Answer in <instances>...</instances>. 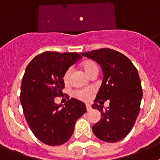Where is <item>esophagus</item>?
<instances>
[{
  "instance_id": "1",
  "label": "esophagus",
  "mask_w": 160,
  "mask_h": 160,
  "mask_svg": "<svg viewBox=\"0 0 160 160\" xmlns=\"http://www.w3.org/2000/svg\"><path fill=\"white\" fill-rule=\"evenodd\" d=\"M86 107H87V111H91V106H90V104H87V105H86Z\"/></svg>"
}]
</instances>
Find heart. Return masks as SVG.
I'll return each mask as SVG.
<instances>
[{
  "label": "heart",
  "mask_w": 160,
  "mask_h": 160,
  "mask_svg": "<svg viewBox=\"0 0 160 160\" xmlns=\"http://www.w3.org/2000/svg\"><path fill=\"white\" fill-rule=\"evenodd\" d=\"M83 70H85V72L88 74L89 76L93 73V72L96 71V70H98V68L97 64H96L93 61H87V62H85L82 64ZM71 68H69L68 70H66V72L63 74V82H64L66 84L69 83L70 82V73H71ZM93 93H94V90L91 88H85V89H81V90H77L74 91V96L77 97L79 99L83 100V101H88L90 100V98L92 97Z\"/></svg>",
  "instance_id": "heart-1"
}]
</instances>
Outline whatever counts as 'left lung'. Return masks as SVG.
I'll return each mask as SVG.
<instances>
[{
  "label": "left lung",
  "instance_id": "1",
  "mask_svg": "<svg viewBox=\"0 0 160 160\" xmlns=\"http://www.w3.org/2000/svg\"><path fill=\"white\" fill-rule=\"evenodd\" d=\"M82 55L98 63L104 75L92 105L102 118L93 126V132L102 141L118 142L129 134L140 111L142 90L137 69L125 55L108 48ZM108 99L110 106L106 110L97 103Z\"/></svg>",
  "mask_w": 160,
  "mask_h": 160
}]
</instances>
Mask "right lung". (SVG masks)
Wrapping results in <instances>:
<instances>
[{
	"mask_svg": "<svg viewBox=\"0 0 160 160\" xmlns=\"http://www.w3.org/2000/svg\"><path fill=\"white\" fill-rule=\"evenodd\" d=\"M81 54L49 51L38 54L22 78L20 101L25 118L33 135L49 146L67 142L77 120L87 111L84 103L73 98L65 106L54 102L65 87L63 74L82 58Z\"/></svg>",
	"mask_w": 160,
	"mask_h": 160,
	"instance_id": "add662e5",
	"label": "right lung"
}]
</instances>
